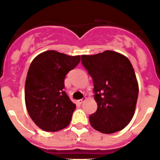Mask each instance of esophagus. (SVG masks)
Listing matches in <instances>:
<instances>
[{
  "instance_id": "esophagus-1",
  "label": "esophagus",
  "mask_w": 160,
  "mask_h": 160,
  "mask_svg": "<svg viewBox=\"0 0 160 160\" xmlns=\"http://www.w3.org/2000/svg\"><path fill=\"white\" fill-rule=\"evenodd\" d=\"M85 100H86V98H82V99H80V100L77 101V102H78V103L81 104V103H83V102H84Z\"/></svg>"
}]
</instances>
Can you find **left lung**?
<instances>
[{
  "instance_id": "obj_1",
  "label": "left lung",
  "mask_w": 160,
  "mask_h": 160,
  "mask_svg": "<svg viewBox=\"0 0 160 160\" xmlns=\"http://www.w3.org/2000/svg\"><path fill=\"white\" fill-rule=\"evenodd\" d=\"M81 62L93 80L97 110L89 116L97 131L110 134L128 125L133 117L139 88L129 60L112 50L82 55Z\"/></svg>"
}]
</instances>
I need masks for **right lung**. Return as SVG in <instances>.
Masks as SVG:
<instances>
[{
    "label": "right lung",
    "instance_id": "obj_1",
    "mask_svg": "<svg viewBox=\"0 0 160 160\" xmlns=\"http://www.w3.org/2000/svg\"><path fill=\"white\" fill-rule=\"evenodd\" d=\"M80 62V56L48 50L31 62L25 82V102L31 118L42 130L56 132L69 125L76 105L63 90L64 82Z\"/></svg>",
    "mask_w": 160,
    "mask_h": 160
}]
</instances>
